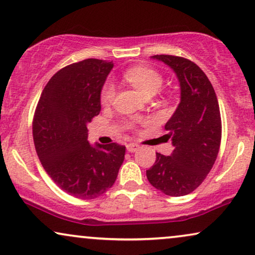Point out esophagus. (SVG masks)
Listing matches in <instances>:
<instances>
[{"instance_id":"1","label":"esophagus","mask_w":255,"mask_h":255,"mask_svg":"<svg viewBox=\"0 0 255 255\" xmlns=\"http://www.w3.org/2000/svg\"><path fill=\"white\" fill-rule=\"evenodd\" d=\"M138 148H140V145L136 144V143H133V142H131V143H128L127 144V150L129 151V152H135Z\"/></svg>"}]
</instances>
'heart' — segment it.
Masks as SVG:
<instances>
[{
  "instance_id": "1",
  "label": "heart",
  "mask_w": 255,
  "mask_h": 255,
  "mask_svg": "<svg viewBox=\"0 0 255 255\" xmlns=\"http://www.w3.org/2000/svg\"><path fill=\"white\" fill-rule=\"evenodd\" d=\"M126 81L140 92L143 97L155 96L163 85V78L157 71L145 66H134L126 71L124 74ZM115 87L111 81H107L101 90V104L110 105L114 99Z\"/></svg>"
}]
</instances>
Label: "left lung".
<instances>
[{"mask_svg": "<svg viewBox=\"0 0 255 255\" xmlns=\"http://www.w3.org/2000/svg\"><path fill=\"white\" fill-rule=\"evenodd\" d=\"M174 71L181 88V101L164 128L171 138L170 156L156 152L147 170L150 184L168 196H185L198 188L211 170L222 140V120L215 90L206 74L191 60L156 54Z\"/></svg>", "mask_w": 255, "mask_h": 255, "instance_id": "obj_1", "label": "left lung"}]
</instances>
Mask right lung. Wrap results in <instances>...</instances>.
<instances>
[{
    "mask_svg": "<svg viewBox=\"0 0 255 255\" xmlns=\"http://www.w3.org/2000/svg\"><path fill=\"white\" fill-rule=\"evenodd\" d=\"M113 66L91 58L64 67L44 87L33 117V142L43 168L76 198L106 192L125 159V145H92L87 140V124L100 113L101 90Z\"/></svg>",
    "mask_w": 255,
    "mask_h": 255,
    "instance_id": "1",
    "label": "right lung"
}]
</instances>
